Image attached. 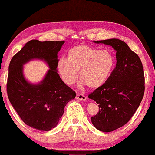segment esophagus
<instances>
[{
  "label": "esophagus",
  "instance_id": "34e87169",
  "mask_svg": "<svg viewBox=\"0 0 155 155\" xmlns=\"http://www.w3.org/2000/svg\"><path fill=\"white\" fill-rule=\"evenodd\" d=\"M76 98L79 100H81V101H85L87 98L84 94H82V93H77V94H76Z\"/></svg>",
  "mask_w": 155,
  "mask_h": 155
}]
</instances>
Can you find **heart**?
Segmentation results:
<instances>
[{
    "label": "heart",
    "instance_id": "heart-1",
    "mask_svg": "<svg viewBox=\"0 0 155 155\" xmlns=\"http://www.w3.org/2000/svg\"><path fill=\"white\" fill-rule=\"evenodd\" d=\"M67 56V59H59L57 68L62 81L68 85L76 82L79 71L81 85L86 84L93 89L100 87L108 80L115 66V57L111 51L86 44L72 47Z\"/></svg>",
    "mask_w": 155,
    "mask_h": 155
}]
</instances>
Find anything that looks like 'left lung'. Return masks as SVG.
<instances>
[{
    "label": "left lung",
    "instance_id": "left-lung-1",
    "mask_svg": "<svg viewBox=\"0 0 155 155\" xmlns=\"http://www.w3.org/2000/svg\"><path fill=\"white\" fill-rule=\"evenodd\" d=\"M95 43L112 46L116 51V66L104 85L89 94L99 111L91 117L97 130L110 132L125 125L138 108L145 90V79L140 57L126 42L109 39Z\"/></svg>",
    "mask_w": 155,
    "mask_h": 155
}]
</instances>
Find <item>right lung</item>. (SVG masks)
Instances as JSON below:
<instances>
[{"label":"right lung","instance_id":"add662e5","mask_svg":"<svg viewBox=\"0 0 155 155\" xmlns=\"http://www.w3.org/2000/svg\"><path fill=\"white\" fill-rule=\"evenodd\" d=\"M64 43L30 40L12 58L8 66L6 87L10 103L25 124L36 130L47 132L54 128L64 107L76 97V92L57 72V53ZM35 58L44 60L50 68L38 84L28 83L23 76V64Z\"/></svg>","mask_w":155,"mask_h":155}]
</instances>
